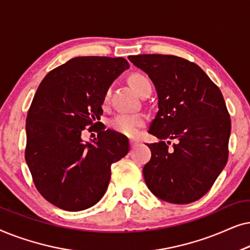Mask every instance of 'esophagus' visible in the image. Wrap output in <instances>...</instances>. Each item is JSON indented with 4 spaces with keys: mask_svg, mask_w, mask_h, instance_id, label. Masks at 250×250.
I'll use <instances>...</instances> for the list:
<instances>
[{
    "mask_svg": "<svg viewBox=\"0 0 250 250\" xmlns=\"http://www.w3.org/2000/svg\"><path fill=\"white\" fill-rule=\"evenodd\" d=\"M138 145H139L138 140H134V139L129 140V146H131V148H134V146H136Z\"/></svg>",
    "mask_w": 250,
    "mask_h": 250,
    "instance_id": "esophagus-1",
    "label": "esophagus"
}]
</instances>
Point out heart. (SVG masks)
<instances>
[{"label":"heart","instance_id":"heart-1","mask_svg":"<svg viewBox=\"0 0 250 250\" xmlns=\"http://www.w3.org/2000/svg\"><path fill=\"white\" fill-rule=\"evenodd\" d=\"M132 86L141 95L146 88L151 87V82L146 75L135 73L129 77ZM110 99V88L105 91L104 95V101L108 102ZM148 122V117L142 112H119L110 119V127L115 132L125 136H135L140 128L143 127Z\"/></svg>","mask_w":250,"mask_h":250}]
</instances>
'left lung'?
<instances>
[{"mask_svg":"<svg viewBox=\"0 0 250 250\" xmlns=\"http://www.w3.org/2000/svg\"><path fill=\"white\" fill-rule=\"evenodd\" d=\"M128 59L149 75L158 93V111L149 133L151 159L143 167L149 190L172 204H190L206 194L229 158L231 119L217 85L194 62L168 54ZM176 140L172 148L168 145Z\"/></svg>","mask_w":250,"mask_h":250,"instance_id":"8db88e82","label":"left lung"}]
</instances>
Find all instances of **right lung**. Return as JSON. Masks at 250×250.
<instances>
[{
    "label": "right lung",
    "instance_id": "right-lung-1",
    "mask_svg": "<svg viewBox=\"0 0 250 250\" xmlns=\"http://www.w3.org/2000/svg\"><path fill=\"white\" fill-rule=\"evenodd\" d=\"M128 67L121 57H76L41 82L26 118L25 159L37 191L54 206L78 211L97 204L111 164L128 152L127 138L104 125L93 143L82 140L100 124L105 91Z\"/></svg>",
    "mask_w": 250,
    "mask_h": 250
}]
</instances>
